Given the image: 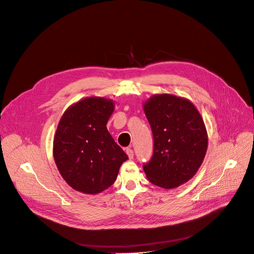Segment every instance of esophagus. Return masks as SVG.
<instances>
[{
	"instance_id": "esophagus-1",
	"label": "esophagus",
	"mask_w": 254,
	"mask_h": 254,
	"mask_svg": "<svg viewBox=\"0 0 254 254\" xmlns=\"http://www.w3.org/2000/svg\"><path fill=\"white\" fill-rule=\"evenodd\" d=\"M126 153H127V155H128V157H129L130 159H132V158H133V156H134V152H133V150H132L131 148H127V149H126Z\"/></svg>"
}]
</instances>
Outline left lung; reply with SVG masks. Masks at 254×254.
<instances>
[{
	"mask_svg": "<svg viewBox=\"0 0 254 254\" xmlns=\"http://www.w3.org/2000/svg\"><path fill=\"white\" fill-rule=\"evenodd\" d=\"M154 149L143 165L148 181L162 189H175L199 171L208 148V134L198 109L188 99L156 94L143 103Z\"/></svg>",
	"mask_w": 254,
	"mask_h": 254,
	"instance_id": "left-lung-1",
	"label": "left lung"
}]
</instances>
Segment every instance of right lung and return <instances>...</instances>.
<instances>
[{"instance_id":"add662e5","label":"right lung","mask_w":254,"mask_h":254,"mask_svg":"<svg viewBox=\"0 0 254 254\" xmlns=\"http://www.w3.org/2000/svg\"><path fill=\"white\" fill-rule=\"evenodd\" d=\"M114 110L113 100L93 96L69 106L60 120L53 157L63 179L77 191L97 194L107 190L128 159L107 129Z\"/></svg>"}]
</instances>
